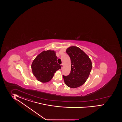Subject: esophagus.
Listing matches in <instances>:
<instances>
[{
	"label": "esophagus",
	"mask_w": 122,
	"mask_h": 122,
	"mask_svg": "<svg viewBox=\"0 0 122 122\" xmlns=\"http://www.w3.org/2000/svg\"><path fill=\"white\" fill-rule=\"evenodd\" d=\"M61 66L62 69V68H63V64H61Z\"/></svg>",
	"instance_id": "1"
}]
</instances>
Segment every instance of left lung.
<instances>
[{
  "mask_svg": "<svg viewBox=\"0 0 122 122\" xmlns=\"http://www.w3.org/2000/svg\"><path fill=\"white\" fill-rule=\"evenodd\" d=\"M71 63V70L68 76L63 75L65 84L71 88L83 85L88 79L92 68L91 61L84 52L76 46H71L66 50Z\"/></svg>",
  "mask_w": 122,
  "mask_h": 122,
  "instance_id": "left-lung-1",
  "label": "left lung"
}]
</instances>
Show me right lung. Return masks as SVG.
I'll list each match as a JSON object with an SVG mask.
<instances>
[{
    "label": "right lung",
    "mask_w": 122,
    "mask_h": 122,
    "mask_svg": "<svg viewBox=\"0 0 122 122\" xmlns=\"http://www.w3.org/2000/svg\"><path fill=\"white\" fill-rule=\"evenodd\" d=\"M57 59L56 52L49 50L42 52L33 60L31 68L38 81L46 83L51 81L56 71L61 69Z\"/></svg>",
    "instance_id": "1"
}]
</instances>
